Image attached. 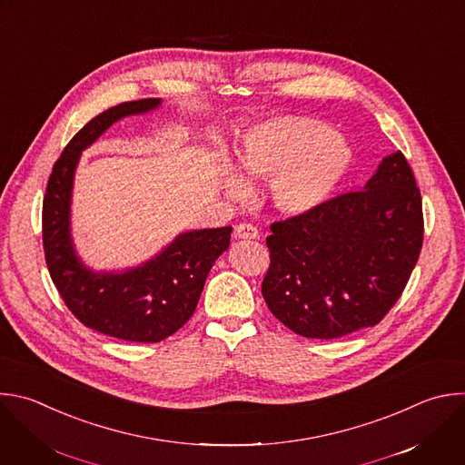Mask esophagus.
Listing matches in <instances>:
<instances>
[{"label": "esophagus", "instance_id": "34e87169", "mask_svg": "<svg viewBox=\"0 0 465 465\" xmlns=\"http://www.w3.org/2000/svg\"><path fill=\"white\" fill-rule=\"evenodd\" d=\"M233 237L235 239H257L259 237V232H257V228H253L252 224H239V226H235V230H233Z\"/></svg>", "mask_w": 465, "mask_h": 465}]
</instances>
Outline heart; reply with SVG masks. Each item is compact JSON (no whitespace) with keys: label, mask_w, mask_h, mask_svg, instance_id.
Instances as JSON below:
<instances>
[{"label":"heart","mask_w":465,"mask_h":465,"mask_svg":"<svg viewBox=\"0 0 465 465\" xmlns=\"http://www.w3.org/2000/svg\"><path fill=\"white\" fill-rule=\"evenodd\" d=\"M352 164L343 136L312 116L279 114L250 125L233 153L239 173L221 179L224 193L244 199L246 184L270 181L273 206L286 215H304L325 204Z\"/></svg>","instance_id":"obj_1"}]
</instances>
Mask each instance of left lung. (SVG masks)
<instances>
[{
  "instance_id": "8db88e82",
  "label": "left lung",
  "mask_w": 465,
  "mask_h": 465,
  "mask_svg": "<svg viewBox=\"0 0 465 465\" xmlns=\"http://www.w3.org/2000/svg\"><path fill=\"white\" fill-rule=\"evenodd\" d=\"M262 297L302 338L378 325L400 299L423 242L421 197L403 153L383 157L363 192L273 223Z\"/></svg>"
}]
</instances>
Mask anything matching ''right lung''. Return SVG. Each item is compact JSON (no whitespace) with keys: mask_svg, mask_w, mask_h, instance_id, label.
<instances>
[{"mask_svg":"<svg viewBox=\"0 0 465 465\" xmlns=\"http://www.w3.org/2000/svg\"><path fill=\"white\" fill-rule=\"evenodd\" d=\"M161 105L163 98L124 102L89 120L60 154L44 199L45 261L67 308L85 327L136 343L163 341L193 316L206 277L228 250L232 233V226L183 232L157 255L124 270H93L78 255L71 204L82 153L114 122Z\"/></svg>","mask_w":465,"mask_h":465,"instance_id":"1","label":"right lung"}]
</instances>
